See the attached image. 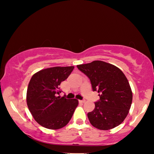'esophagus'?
<instances>
[{
    "label": "esophagus",
    "mask_w": 154,
    "mask_h": 154,
    "mask_svg": "<svg viewBox=\"0 0 154 154\" xmlns=\"http://www.w3.org/2000/svg\"><path fill=\"white\" fill-rule=\"evenodd\" d=\"M79 102H80V103H84L85 102V100H79Z\"/></svg>",
    "instance_id": "obj_1"
}]
</instances>
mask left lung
<instances>
[{
  "label": "left lung",
  "mask_w": 154,
  "mask_h": 154,
  "mask_svg": "<svg viewBox=\"0 0 154 154\" xmlns=\"http://www.w3.org/2000/svg\"><path fill=\"white\" fill-rule=\"evenodd\" d=\"M77 66L88 77L93 91H97L100 96V100L94 103V109L88 113L90 124L102 130L121 124L132 101L131 88L124 72L115 65L100 60Z\"/></svg>",
  "instance_id": "1"
}]
</instances>
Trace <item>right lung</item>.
Returning <instances> with one entry per match:
<instances>
[{
  "instance_id": "add662e5",
  "label": "right lung",
  "mask_w": 154,
  "mask_h": 154,
  "mask_svg": "<svg viewBox=\"0 0 154 154\" xmlns=\"http://www.w3.org/2000/svg\"><path fill=\"white\" fill-rule=\"evenodd\" d=\"M74 66H55L45 69L32 75L28 83L26 103L33 118L44 128L58 130L71 120L79 104L77 99L70 100L56 96L59 85L71 73Z\"/></svg>"
}]
</instances>
